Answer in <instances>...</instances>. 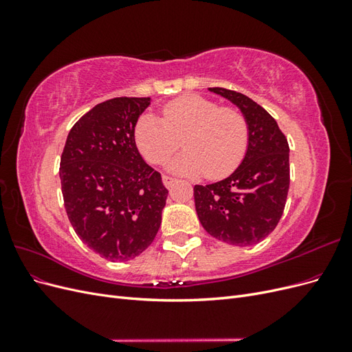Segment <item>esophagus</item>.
<instances>
[{"label":"esophagus","instance_id":"1","mask_svg":"<svg viewBox=\"0 0 352 352\" xmlns=\"http://www.w3.org/2000/svg\"><path fill=\"white\" fill-rule=\"evenodd\" d=\"M175 182H176V179H175V177H172V176H167V175H164V176H163V184H164V186H166V188H172Z\"/></svg>","mask_w":352,"mask_h":352}]
</instances>
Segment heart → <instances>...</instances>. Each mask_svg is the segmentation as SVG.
Returning a JSON list of instances; mask_svg holds the SVG:
<instances>
[{
	"mask_svg": "<svg viewBox=\"0 0 352 352\" xmlns=\"http://www.w3.org/2000/svg\"><path fill=\"white\" fill-rule=\"evenodd\" d=\"M182 140L185 151L168 163V170L184 176L230 175L245 157L250 126L233 107H219L201 95H182L163 107V119L142 114L135 126L138 150L153 164H163Z\"/></svg>",
	"mask_w": 352,
	"mask_h": 352,
	"instance_id": "heart-1",
	"label": "heart"
}]
</instances>
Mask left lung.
I'll return each instance as SVG.
<instances>
[{"mask_svg":"<svg viewBox=\"0 0 352 352\" xmlns=\"http://www.w3.org/2000/svg\"><path fill=\"white\" fill-rule=\"evenodd\" d=\"M208 89L241 110L250 126V142L230 176L211 185H195V210L212 238L250 247L270 235L282 217L289 190V145L273 117L247 95Z\"/></svg>","mask_w":352,"mask_h":352,"instance_id":"obj_1","label":"left lung"}]
</instances>
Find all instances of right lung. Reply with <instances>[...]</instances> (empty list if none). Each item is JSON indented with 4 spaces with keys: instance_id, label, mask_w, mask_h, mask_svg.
Masks as SVG:
<instances>
[{
    "instance_id": "obj_1",
    "label": "right lung",
    "mask_w": 352,
    "mask_h": 352,
    "mask_svg": "<svg viewBox=\"0 0 352 352\" xmlns=\"http://www.w3.org/2000/svg\"><path fill=\"white\" fill-rule=\"evenodd\" d=\"M151 98L97 104L70 129L60 162L67 217L85 245L110 261L138 257L162 225L168 190L135 142Z\"/></svg>"
}]
</instances>
